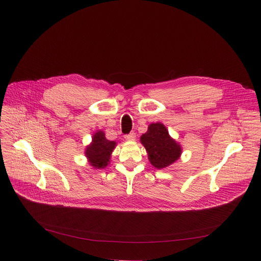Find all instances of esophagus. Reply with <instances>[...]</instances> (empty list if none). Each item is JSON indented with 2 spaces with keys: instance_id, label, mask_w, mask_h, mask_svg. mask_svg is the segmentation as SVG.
I'll list each match as a JSON object with an SVG mask.
<instances>
[{
  "instance_id": "esophagus-1",
  "label": "esophagus",
  "mask_w": 261,
  "mask_h": 261,
  "mask_svg": "<svg viewBox=\"0 0 261 261\" xmlns=\"http://www.w3.org/2000/svg\"><path fill=\"white\" fill-rule=\"evenodd\" d=\"M125 139H126L127 141H129V142H133V141L135 140V133L132 132V133H130V134L125 135Z\"/></svg>"
}]
</instances>
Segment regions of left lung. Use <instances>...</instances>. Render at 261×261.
<instances>
[{
	"label": "left lung",
	"instance_id": "8db88e82",
	"mask_svg": "<svg viewBox=\"0 0 261 261\" xmlns=\"http://www.w3.org/2000/svg\"><path fill=\"white\" fill-rule=\"evenodd\" d=\"M141 143L146 148L148 159L158 169L166 168L182 153V148L168 133L162 122L149 125L148 130L141 136Z\"/></svg>",
	"mask_w": 261,
	"mask_h": 261
}]
</instances>
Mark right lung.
Listing matches in <instances>:
<instances>
[{"instance_id":"add662e5","label":"right lung","mask_w":261,"mask_h":261,"mask_svg":"<svg viewBox=\"0 0 261 261\" xmlns=\"http://www.w3.org/2000/svg\"><path fill=\"white\" fill-rule=\"evenodd\" d=\"M116 146V142L106 139L105 132L98 130L95 132L92 143L86 148V156L90 165L96 169H102L107 167L111 160V154Z\"/></svg>"}]
</instances>
